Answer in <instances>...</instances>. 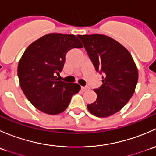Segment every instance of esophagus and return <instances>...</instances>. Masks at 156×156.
<instances>
[{
  "label": "esophagus",
  "mask_w": 156,
  "mask_h": 156,
  "mask_svg": "<svg viewBox=\"0 0 156 156\" xmlns=\"http://www.w3.org/2000/svg\"><path fill=\"white\" fill-rule=\"evenodd\" d=\"M90 87H88V86H84V87H81V90H82L83 91H85V90H89Z\"/></svg>",
  "instance_id": "1"
}]
</instances>
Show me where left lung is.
Returning <instances> with one entry per match:
<instances>
[{
  "instance_id": "8db88e82",
  "label": "left lung",
  "mask_w": 156,
  "mask_h": 156,
  "mask_svg": "<svg viewBox=\"0 0 156 156\" xmlns=\"http://www.w3.org/2000/svg\"><path fill=\"white\" fill-rule=\"evenodd\" d=\"M95 70L103 75V84L94 89L97 100L87 107L97 117H108L120 111L134 93L138 72L125 47L103 34L78 35Z\"/></svg>"
}]
</instances>
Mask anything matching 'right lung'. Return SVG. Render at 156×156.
<instances>
[{"mask_svg":"<svg viewBox=\"0 0 156 156\" xmlns=\"http://www.w3.org/2000/svg\"><path fill=\"white\" fill-rule=\"evenodd\" d=\"M82 48L75 35L51 33L25 50L19 62L18 78L26 98L34 107L49 115L59 114L68 107L81 87L60 81L56 75L63 69L68 51Z\"/></svg>","mask_w":156,"mask_h":156,"instance_id":"obj_1","label":"right lung"}]
</instances>
